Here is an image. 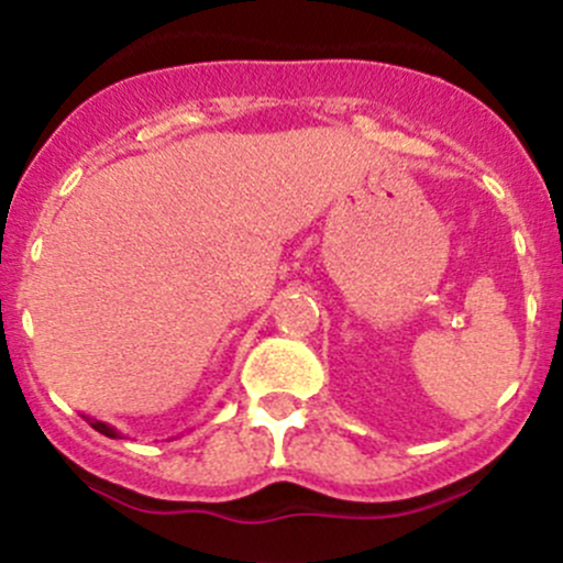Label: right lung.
I'll return each mask as SVG.
<instances>
[{"mask_svg":"<svg viewBox=\"0 0 563 563\" xmlns=\"http://www.w3.org/2000/svg\"><path fill=\"white\" fill-rule=\"evenodd\" d=\"M88 423H91V429H97L99 434L110 437V440H115V437H121V431H115V429H112V426H108V423H102V421H91V418H88Z\"/></svg>","mask_w":563,"mask_h":563,"instance_id":"add662e5","label":"right lung"}]
</instances>
